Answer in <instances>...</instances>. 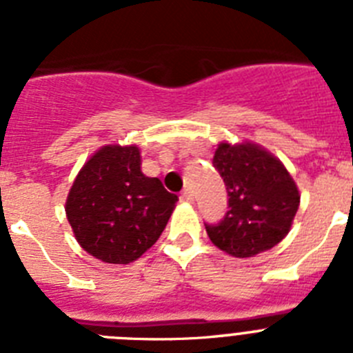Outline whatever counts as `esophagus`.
<instances>
[{
	"label": "esophagus",
	"mask_w": 353,
	"mask_h": 353,
	"mask_svg": "<svg viewBox=\"0 0 353 353\" xmlns=\"http://www.w3.org/2000/svg\"><path fill=\"white\" fill-rule=\"evenodd\" d=\"M182 199H183V201H187V203H191L192 199H194V194H192L191 189H183Z\"/></svg>",
	"instance_id": "obj_1"
}]
</instances>
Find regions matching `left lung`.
Returning a JSON list of instances; mask_svg holds the SVG:
<instances>
[{"label":"left lung","instance_id":"1","mask_svg":"<svg viewBox=\"0 0 353 353\" xmlns=\"http://www.w3.org/2000/svg\"><path fill=\"white\" fill-rule=\"evenodd\" d=\"M228 191L223 221L205 224L212 244L235 258L269 251L288 235L301 194L283 162L254 143H219L214 154Z\"/></svg>","mask_w":353,"mask_h":353}]
</instances>
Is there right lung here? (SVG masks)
<instances>
[{
  "label": "right lung",
  "instance_id": "right-lung-1",
  "mask_svg": "<svg viewBox=\"0 0 353 353\" xmlns=\"http://www.w3.org/2000/svg\"><path fill=\"white\" fill-rule=\"evenodd\" d=\"M179 196L141 171L136 145H105L84 162L65 203L81 248L105 263L127 265L164 232Z\"/></svg>",
  "mask_w": 353,
  "mask_h": 353
}]
</instances>
